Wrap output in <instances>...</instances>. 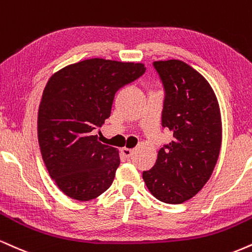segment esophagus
<instances>
[{
  "label": "esophagus",
  "instance_id": "34e87169",
  "mask_svg": "<svg viewBox=\"0 0 252 252\" xmlns=\"http://www.w3.org/2000/svg\"><path fill=\"white\" fill-rule=\"evenodd\" d=\"M122 154L126 158H131L132 155H134V149H129V148H123Z\"/></svg>",
  "mask_w": 252,
  "mask_h": 252
}]
</instances>
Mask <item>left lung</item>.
Returning a JSON list of instances; mask_svg holds the SVG:
<instances>
[{"instance_id": "obj_1", "label": "left lung", "mask_w": 252, "mask_h": 252, "mask_svg": "<svg viewBox=\"0 0 252 252\" xmlns=\"http://www.w3.org/2000/svg\"><path fill=\"white\" fill-rule=\"evenodd\" d=\"M154 66L165 89L162 126L174 139L160 148L143 180L158 201L181 204L201 191L217 163L222 144L220 104L204 76L183 61H156Z\"/></svg>"}]
</instances>
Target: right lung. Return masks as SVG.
<instances>
[{
  "mask_svg": "<svg viewBox=\"0 0 252 252\" xmlns=\"http://www.w3.org/2000/svg\"><path fill=\"white\" fill-rule=\"evenodd\" d=\"M144 71L143 63L89 59L51 75L39 103L37 137L48 172L64 195L87 202L111 186L120 153L93 131L110 116L117 90Z\"/></svg>",
  "mask_w": 252,
  "mask_h": 252,
  "instance_id": "add662e5",
  "label": "right lung"
}]
</instances>
